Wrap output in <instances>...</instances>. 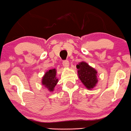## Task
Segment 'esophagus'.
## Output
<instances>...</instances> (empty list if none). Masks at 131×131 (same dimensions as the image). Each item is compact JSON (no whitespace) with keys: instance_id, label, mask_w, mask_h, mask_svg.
I'll return each mask as SVG.
<instances>
[{"instance_id":"34e87169","label":"esophagus","mask_w":131,"mask_h":131,"mask_svg":"<svg viewBox=\"0 0 131 131\" xmlns=\"http://www.w3.org/2000/svg\"><path fill=\"white\" fill-rule=\"evenodd\" d=\"M62 65L64 66V67H68L69 66V61L67 60H64V61H63V62H62Z\"/></svg>"}]
</instances>
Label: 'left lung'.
Instances as JSON below:
<instances>
[{"label": "left lung", "mask_w": 131, "mask_h": 131, "mask_svg": "<svg viewBox=\"0 0 131 131\" xmlns=\"http://www.w3.org/2000/svg\"><path fill=\"white\" fill-rule=\"evenodd\" d=\"M78 69L79 78L88 89H92L97 83V72L93 67L89 66L88 63L81 62L76 66Z\"/></svg>", "instance_id": "left-lung-1"}]
</instances>
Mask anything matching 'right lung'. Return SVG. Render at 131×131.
I'll list each match as a JSON object with an SVG mask.
<instances>
[{"label":"right lung","mask_w":131,"mask_h":131,"mask_svg":"<svg viewBox=\"0 0 131 131\" xmlns=\"http://www.w3.org/2000/svg\"><path fill=\"white\" fill-rule=\"evenodd\" d=\"M56 69L49 70L44 74L42 80V85L48 89L50 92L54 91V87L58 82V79L56 77Z\"/></svg>","instance_id":"obj_1"}]
</instances>
